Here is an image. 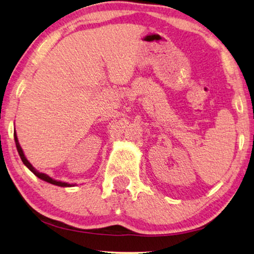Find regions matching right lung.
Listing matches in <instances>:
<instances>
[{
    "mask_svg": "<svg viewBox=\"0 0 254 254\" xmlns=\"http://www.w3.org/2000/svg\"><path fill=\"white\" fill-rule=\"evenodd\" d=\"M14 140H15V145H16V149H18V152H19V155H20V157H21V160H22V162H23V164L27 166V168L30 170V171L35 174L36 177H38L39 179H41V180H44V181H46V182H49V184H52V185H55V186H58V187H72V185H69V184H65V182H61V181H56V180H53V179L51 178V177H48L47 174H45V173H40V172H38L37 171V170L33 168V166L29 163V161L27 160V157L24 156V154H23V151H22V148H21V146H20V144H19V140H18V137H16V134H15V130H14Z\"/></svg>",
    "mask_w": 254,
    "mask_h": 254,
    "instance_id": "1",
    "label": "right lung"
}]
</instances>
